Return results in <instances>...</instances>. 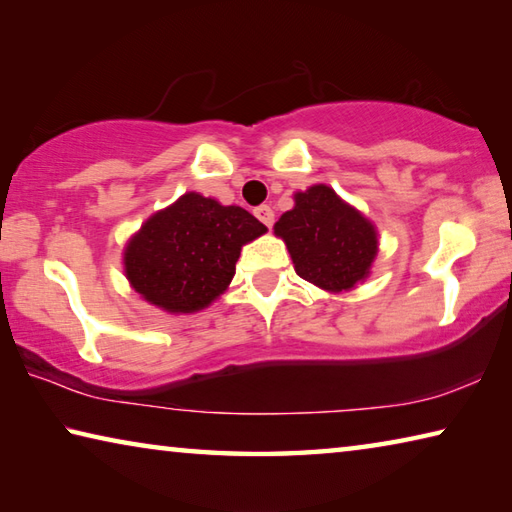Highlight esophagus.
I'll return each instance as SVG.
<instances>
[{"mask_svg": "<svg viewBox=\"0 0 512 512\" xmlns=\"http://www.w3.org/2000/svg\"><path fill=\"white\" fill-rule=\"evenodd\" d=\"M255 216L266 225V228H271L273 221H275V214H273V210H271V207H268V205L255 207Z\"/></svg>", "mask_w": 512, "mask_h": 512, "instance_id": "1", "label": "esophagus"}]
</instances>
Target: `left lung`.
Here are the masks:
<instances>
[{"label":"left lung","mask_w":512,"mask_h":512,"mask_svg":"<svg viewBox=\"0 0 512 512\" xmlns=\"http://www.w3.org/2000/svg\"><path fill=\"white\" fill-rule=\"evenodd\" d=\"M275 235L287 241L302 280L327 291L352 289L377 255L372 223L327 185L296 194V207L280 216Z\"/></svg>","instance_id":"8db88e82"}]
</instances>
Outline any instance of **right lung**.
Returning a JSON list of instances; mask_svg holds the SVG:
<instances>
[{
    "mask_svg": "<svg viewBox=\"0 0 512 512\" xmlns=\"http://www.w3.org/2000/svg\"><path fill=\"white\" fill-rule=\"evenodd\" d=\"M266 225L237 205L189 192L153 214L131 239L126 275L137 293L167 311H198L225 291L246 241Z\"/></svg>",
    "mask_w": 512,
    "mask_h": 512,
    "instance_id": "add662e5",
    "label": "right lung"
}]
</instances>
